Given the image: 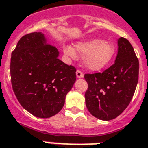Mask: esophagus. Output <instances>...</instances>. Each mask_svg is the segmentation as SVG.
<instances>
[{"label": "esophagus", "instance_id": "34e87169", "mask_svg": "<svg viewBox=\"0 0 148 148\" xmlns=\"http://www.w3.org/2000/svg\"><path fill=\"white\" fill-rule=\"evenodd\" d=\"M75 73H76V77H77V78H83V73L81 72L80 70L77 69Z\"/></svg>", "mask_w": 148, "mask_h": 148}]
</instances>
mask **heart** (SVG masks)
I'll return each mask as SVG.
<instances>
[{"label": "heart", "instance_id": "1", "mask_svg": "<svg viewBox=\"0 0 148 148\" xmlns=\"http://www.w3.org/2000/svg\"><path fill=\"white\" fill-rule=\"evenodd\" d=\"M74 47L65 46L63 49L64 54L70 58H75L77 55L76 52L83 55V64L87 69L93 71L106 67L112 62L115 54L114 44L100 39L78 42Z\"/></svg>", "mask_w": 148, "mask_h": 148}]
</instances>
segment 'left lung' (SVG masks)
I'll list each match as a JSON object with an SVG mask.
<instances>
[{
  "label": "left lung",
  "instance_id": "8db88e82",
  "mask_svg": "<svg viewBox=\"0 0 148 148\" xmlns=\"http://www.w3.org/2000/svg\"><path fill=\"white\" fill-rule=\"evenodd\" d=\"M115 63L103 73L85 74L88 83L86 106L101 120H112L123 113L133 98L138 83L139 61L128 40H118Z\"/></svg>",
  "mask_w": 148,
  "mask_h": 148
}]
</instances>
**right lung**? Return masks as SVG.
<instances>
[{
    "mask_svg": "<svg viewBox=\"0 0 148 148\" xmlns=\"http://www.w3.org/2000/svg\"><path fill=\"white\" fill-rule=\"evenodd\" d=\"M58 55L44 33L37 32L23 36L12 53L13 91L20 104L36 117L58 113L76 79L75 68L58 59Z\"/></svg>",
    "mask_w": 148,
    "mask_h": 148,
    "instance_id": "1",
    "label": "right lung"
}]
</instances>
